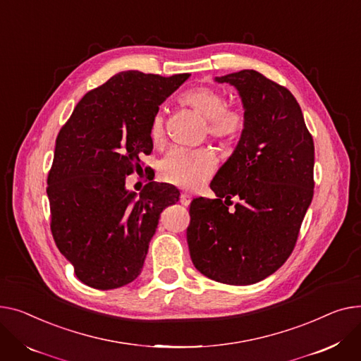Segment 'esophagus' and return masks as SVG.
Here are the masks:
<instances>
[{
    "label": "esophagus",
    "instance_id": "1",
    "mask_svg": "<svg viewBox=\"0 0 361 361\" xmlns=\"http://www.w3.org/2000/svg\"><path fill=\"white\" fill-rule=\"evenodd\" d=\"M190 200H192V198H190L189 194H182V195H180V204H182V205H189V204H190Z\"/></svg>",
    "mask_w": 361,
    "mask_h": 361
}]
</instances>
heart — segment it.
Listing matches in <instances>:
<instances>
[{
  "mask_svg": "<svg viewBox=\"0 0 361 361\" xmlns=\"http://www.w3.org/2000/svg\"><path fill=\"white\" fill-rule=\"evenodd\" d=\"M180 103L192 108L205 121L209 135L221 140H236L245 128V116L240 111L227 109L224 93L217 89L200 86L183 92ZM148 137L154 145L164 138V115L157 111L148 123ZM216 157L208 148L173 147L161 159L160 172L163 179L180 188L194 189L202 185L213 173Z\"/></svg>",
  "mask_w": 361,
  "mask_h": 361,
  "instance_id": "b5f03b06",
  "label": "heart"
}]
</instances>
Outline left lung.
<instances>
[{"mask_svg": "<svg viewBox=\"0 0 361 361\" xmlns=\"http://www.w3.org/2000/svg\"><path fill=\"white\" fill-rule=\"evenodd\" d=\"M217 82L235 86L245 128L209 188L216 200L190 202V259L205 277L231 286L267 279L291 255L313 198L314 145L300 106L286 87L255 70ZM241 202L230 212L231 198Z\"/></svg>", "mask_w": 361, "mask_h": 361, "instance_id": "obj_1", "label": "left lung"}]
</instances>
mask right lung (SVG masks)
<instances>
[{
  "label": "right lung",
  "instance_id": "1",
  "mask_svg": "<svg viewBox=\"0 0 361 361\" xmlns=\"http://www.w3.org/2000/svg\"><path fill=\"white\" fill-rule=\"evenodd\" d=\"M189 74L123 71L77 103L55 142L47 194L51 231L77 279L97 290L134 281L161 211L179 200L169 183L148 182L137 197L125 179L142 172L153 142L148 123Z\"/></svg>",
  "mask_w": 361,
  "mask_h": 361
}]
</instances>
